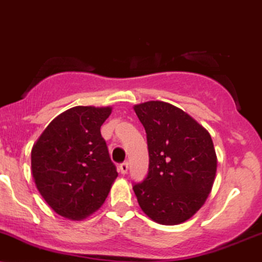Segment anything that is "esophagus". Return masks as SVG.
<instances>
[{"mask_svg": "<svg viewBox=\"0 0 262 262\" xmlns=\"http://www.w3.org/2000/svg\"><path fill=\"white\" fill-rule=\"evenodd\" d=\"M119 170H120V173H121V174H126V173H127V170H128V163H127V162L121 163V164L119 165Z\"/></svg>", "mask_w": 262, "mask_h": 262, "instance_id": "esophagus-1", "label": "esophagus"}]
</instances>
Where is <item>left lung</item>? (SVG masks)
Returning <instances> with one entry per match:
<instances>
[{
	"label": "left lung",
	"instance_id": "1",
	"mask_svg": "<svg viewBox=\"0 0 262 262\" xmlns=\"http://www.w3.org/2000/svg\"><path fill=\"white\" fill-rule=\"evenodd\" d=\"M147 134L149 167L134 185L150 220L175 226L191 218L208 198L217 171L211 135L179 107L152 100L134 106Z\"/></svg>",
	"mask_w": 262,
	"mask_h": 262
}]
</instances>
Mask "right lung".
<instances>
[{
    "label": "right lung",
    "instance_id": "1",
    "mask_svg": "<svg viewBox=\"0 0 262 262\" xmlns=\"http://www.w3.org/2000/svg\"><path fill=\"white\" fill-rule=\"evenodd\" d=\"M112 107L75 106L55 118L32 149L36 189L57 214L83 220L109 195L118 177L100 126Z\"/></svg>",
    "mask_w": 262,
    "mask_h": 262
}]
</instances>
